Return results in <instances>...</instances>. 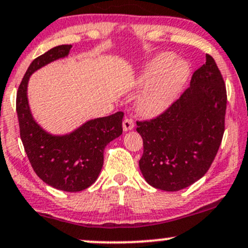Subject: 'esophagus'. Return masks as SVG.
<instances>
[{"instance_id": "esophagus-1", "label": "esophagus", "mask_w": 248, "mask_h": 248, "mask_svg": "<svg viewBox=\"0 0 248 248\" xmlns=\"http://www.w3.org/2000/svg\"><path fill=\"white\" fill-rule=\"evenodd\" d=\"M122 127H124V131H131V129H133V127H134V121H133L131 117H126L124 120Z\"/></svg>"}]
</instances>
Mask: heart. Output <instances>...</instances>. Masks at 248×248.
<instances>
[{
  "instance_id": "b5f03b06",
  "label": "heart",
  "mask_w": 248,
  "mask_h": 248,
  "mask_svg": "<svg viewBox=\"0 0 248 248\" xmlns=\"http://www.w3.org/2000/svg\"><path fill=\"white\" fill-rule=\"evenodd\" d=\"M172 53H161L153 59L141 77L142 85H150L138 101L141 113L153 115L165 109L179 93L189 76L186 62L176 61Z\"/></svg>"
}]
</instances>
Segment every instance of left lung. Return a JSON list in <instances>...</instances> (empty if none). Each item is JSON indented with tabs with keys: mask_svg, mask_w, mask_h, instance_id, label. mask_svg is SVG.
Instances as JSON below:
<instances>
[{
	"mask_svg": "<svg viewBox=\"0 0 248 248\" xmlns=\"http://www.w3.org/2000/svg\"><path fill=\"white\" fill-rule=\"evenodd\" d=\"M227 91L212 56L194 72L190 87L163 113L137 121L144 141L140 171L150 186L165 191L186 189L202 178L225 133Z\"/></svg>",
	"mask_w": 248,
	"mask_h": 248,
	"instance_id": "8db88e82",
	"label": "left lung"
}]
</instances>
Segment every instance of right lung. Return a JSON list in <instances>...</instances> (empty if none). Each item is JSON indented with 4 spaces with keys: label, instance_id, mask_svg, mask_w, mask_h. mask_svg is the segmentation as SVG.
I'll use <instances>...</instances> for the list:
<instances>
[{
    "label": "right lung",
    "instance_id": "1",
    "mask_svg": "<svg viewBox=\"0 0 248 248\" xmlns=\"http://www.w3.org/2000/svg\"><path fill=\"white\" fill-rule=\"evenodd\" d=\"M71 47L57 46L31 62L17 89L16 113L26 155L39 178L58 190L76 192L97 179L103 166L104 147L122 134L124 113L91 120L64 137H54L38 126L28 107V79L41 66L67 56Z\"/></svg>",
    "mask_w": 248,
    "mask_h": 248
}]
</instances>
